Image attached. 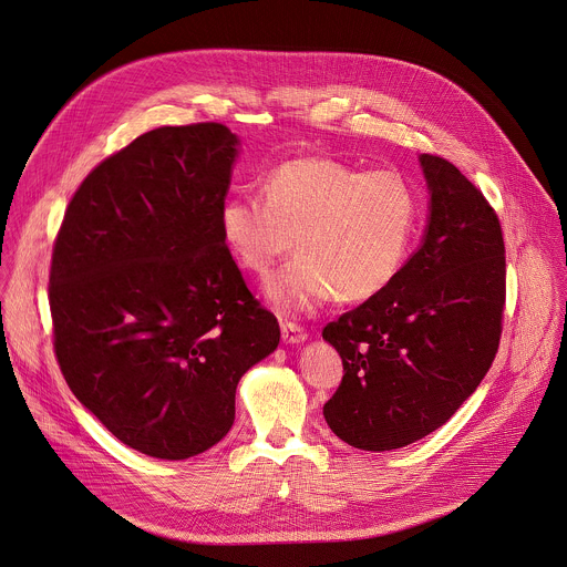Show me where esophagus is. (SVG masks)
<instances>
[{"label": "esophagus", "mask_w": 567, "mask_h": 567, "mask_svg": "<svg viewBox=\"0 0 567 567\" xmlns=\"http://www.w3.org/2000/svg\"><path fill=\"white\" fill-rule=\"evenodd\" d=\"M280 331H282V340H285L287 344H300V342H305V338H307L305 327H300V324H296V322H289V320H282V322H280Z\"/></svg>", "instance_id": "34e87169"}]
</instances>
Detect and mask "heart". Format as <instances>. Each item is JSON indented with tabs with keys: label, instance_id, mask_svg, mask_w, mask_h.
Listing matches in <instances>:
<instances>
[{
	"label": "heart",
	"instance_id": "heart-1",
	"mask_svg": "<svg viewBox=\"0 0 567 567\" xmlns=\"http://www.w3.org/2000/svg\"><path fill=\"white\" fill-rule=\"evenodd\" d=\"M262 192L265 198H227L220 231L256 276H269L298 236L302 254L267 285L278 311L307 313L333 293L347 302L367 300L400 274L420 216L417 192L400 172L293 158L267 174Z\"/></svg>",
	"mask_w": 567,
	"mask_h": 567
}]
</instances>
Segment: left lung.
Here are the masks:
<instances>
[{
	"label": "left lung",
	"instance_id": "left-lung-1",
	"mask_svg": "<svg viewBox=\"0 0 567 567\" xmlns=\"http://www.w3.org/2000/svg\"><path fill=\"white\" fill-rule=\"evenodd\" d=\"M431 216L395 280L322 329L344 375L324 404L349 446L393 451L444 426L488 373L506 307L497 212L446 158L422 154Z\"/></svg>",
	"mask_w": 567,
	"mask_h": 567
}]
</instances>
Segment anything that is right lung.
I'll return each instance as SVG.
<instances>
[{
	"label": "right lung",
	"mask_w": 567,
	"mask_h": 567,
	"mask_svg": "<svg viewBox=\"0 0 567 567\" xmlns=\"http://www.w3.org/2000/svg\"><path fill=\"white\" fill-rule=\"evenodd\" d=\"M236 147L223 123L141 134L83 178L52 245L59 369L118 442L156 460L218 444L238 380L280 342L220 231Z\"/></svg>",
	"instance_id": "1"
}]
</instances>
